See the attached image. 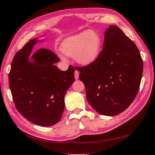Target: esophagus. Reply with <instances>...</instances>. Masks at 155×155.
<instances>
[{
	"mask_svg": "<svg viewBox=\"0 0 155 155\" xmlns=\"http://www.w3.org/2000/svg\"><path fill=\"white\" fill-rule=\"evenodd\" d=\"M78 76H79V72H78V70H75V72H74V78H75V79H78Z\"/></svg>",
	"mask_w": 155,
	"mask_h": 155,
	"instance_id": "esophagus-1",
	"label": "esophagus"
}]
</instances>
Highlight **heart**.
Segmentation results:
<instances>
[{
	"label": "heart",
	"instance_id": "1",
	"mask_svg": "<svg viewBox=\"0 0 155 155\" xmlns=\"http://www.w3.org/2000/svg\"><path fill=\"white\" fill-rule=\"evenodd\" d=\"M102 39L96 31L87 30L66 38L61 45V51L67 57L74 58L82 66L89 65L99 57ZM60 58L65 60L62 54Z\"/></svg>",
	"mask_w": 155,
	"mask_h": 155
}]
</instances>
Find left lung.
<instances>
[{"label":"left lung","instance_id":"left-lung-1","mask_svg":"<svg viewBox=\"0 0 155 155\" xmlns=\"http://www.w3.org/2000/svg\"><path fill=\"white\" fill-rule=\"evenodd\" d=\"M78 68L90 106L101 114L114 116L125 110L136 97L143 61L134 42L111 25L105 32L99 57Z\"/></svg>","mask_w":155,"mask_h":155}]
</instances>
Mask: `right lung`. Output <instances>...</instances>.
<instances>
[{
  "mask_svg": "<svg viewBox=\"0 0 155 155\" xmlns=\"http://www.w3.org/2000/svg\"><path fill=\"white\" fill-rule=\"evenodd\" d=\"M38 38L17 52L9 74V87L17 110L36 125L49 127L60 121L64 95L74 81V68L62 71L55 66L60 61L54 53L40 49L33 53Z\"/></svg>",
  "mask_w": 155,
  "mask_h": 155,
  "instance_id": "add662e5",
  "label": "right lung"
}]
</instances>
